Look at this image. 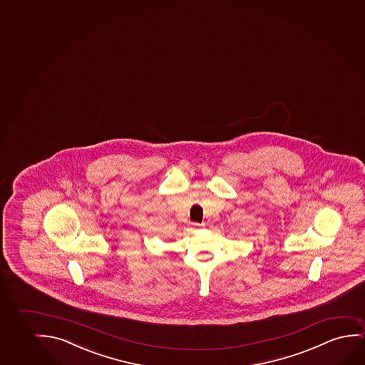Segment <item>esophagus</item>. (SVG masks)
<instances>
[{"label":"esophagus","instance_id":"1","mask_svg":"<svg viewBox=\"0 0 365 365\" xmlns=\"http://www.w3.org/2000/svg\"><path fill=\"white\" fill-rule=\"evenodd\" d=\"M192 226H194V229H199V227L202 226V224H197V222H195V224H192Z\"/></svg>","mask_w":365,"mask_h":365}]
</instances>
